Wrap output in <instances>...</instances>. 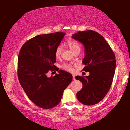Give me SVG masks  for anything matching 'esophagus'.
Returning <instances> with one entry per match:
<instances>
[{"instance_id": "1", "label": "esophagus", "mask_w": 130, "mask_h": 130, "mask_svg": "<svg viewBox=\"0 0 130 130\" xmlns=\"http://www.w3.org/2000/svg\"><path fill=\"white\" fill-rule=\"evenodd\" d=\"M73 79L74 80H75V75H73Z\"/></svg>"}]
</instances>
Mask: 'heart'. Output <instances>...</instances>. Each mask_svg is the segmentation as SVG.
Wrapping results in <instances>:
<instances>
[{
  "label": "heart",
  "instance_id": "b5f03b06",
  "mask_svg": "<svg viewBox=\"0 0 130 130\" xmlns=\"http://www.w3.org/2000/svg\"><path fill=\"white\" fill-rule=\"evenodd\" d=\"M66 44L73 53L76 52L77 50H80V44H78V43L77 42H76V41H75L74 40H72V39H68V40H67L66 42ZM62 48L61 45H59L57 47L55 50V56L56 58H58L60 57L61 53H62ZM62 67L64 69L67 70V71H69V72L73 71L72 66L69 64H68V63L64 64L62 66Z\"/></svg>",
  "mask_w": 130,
  "mask_h": 130
}]
</instances>
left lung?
<instances>
[{
	"mask_svg": "<svg viewBox=\"0 0 130 130\" xmlns=\"http://www.w3.org/2000/svg\"><path fill=\"white\" fill-rule=\"evenodd\" d=\"M85 48L83 70L89 76H77L76 79L82 83V89L76 96L81 103L93 105L104 99L112 84L116 69L115 54L103 36L95 31H79L72 35Z\"/></svg>",
	"mask_w": 130,
	"mask_h": 130,
	"instance_id": "obj_1",
	"label": "left lung"
}]
</instances>
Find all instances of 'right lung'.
Listing matches in <instances>:
<instances>
[{
	"instance_id": "right-lung-1",
	"label": "right lung",
	"mask_w": 130,
	"mask_h": 130,
	"mask_svg": "<svg viewBox=\"0 0 130 130\" xmlns=\"http://www.w3.org/2000/svg\"><path fill=\"white\" fill-rule=\"evenodd\" d=\"M64 32L36 36L26 42L18 57V77L23 89L33 103L44 109L52 108L61 100L72 75L62 70L48 77L49 70L56 69L55 52Z\"/></svg>"
}]
</instances>
